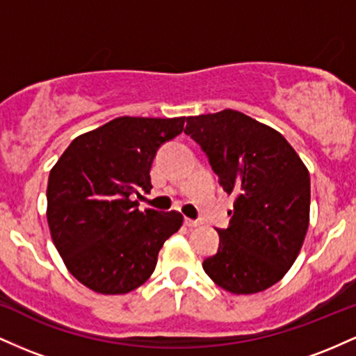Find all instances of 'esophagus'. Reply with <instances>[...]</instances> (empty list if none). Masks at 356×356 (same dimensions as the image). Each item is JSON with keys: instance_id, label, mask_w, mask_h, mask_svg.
Listing matches in <instances>:
<instances>
[{"instance_id": "esophagus-1", "label": "esophagus", "mask_w": 356, "mask_h": 356, "mask_svg": "<svg viewBox=\"0 0 356 356\" xmlns=\"http://www.w3.org/2000/svg\"><path fill=\"white\" fill-rule=\"evenodd\" d=\"M184 222H186V226H187V227H197L199 224H201V222H199V220H195V219H189V218H186V220H184Z\"/></svg>"}]
</instances>
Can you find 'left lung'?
<instances>
[{"label":"left lung","mask_w":356,"mask_h":356,"mask_svg":"<svg viewBox=\"0 0 356 356\" xmlns=\"http://www.w3.org/2000/svg\"><path fill=\"white\" fill-rule=\"evenodd\" d=\"M227 194L236 197L206 275L226 291L252 295L283 277L300 254L309 222V172L288 140L254 118L222 110L187 117L184 129Z\"/></svg>","instance_id":"8db88e82"}]
</instances>
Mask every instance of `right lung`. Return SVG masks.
Here are the masks:
<instances>
[{
    "label": "right lung",
    "mask_w": 356,
    "mask_h": 356,
    "mask_svg": "<svg viewBox=\"0 0 356 356\" xmlns=\"http://www.w3.org/2000/svg\"><path fill=\"white\" fill-rule=\"evenodd\" d=\"M186 117H118L79 136L48 177L47 219L61 259L81 284L125 295L149 280L161 248L182 226L181 212L138 211L134 195L152 189L159 147Z\"/></svg>",
    "instance_id": "right-lung-1"
}]
</instances>
